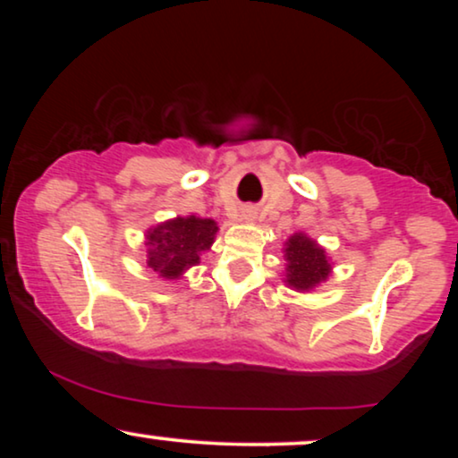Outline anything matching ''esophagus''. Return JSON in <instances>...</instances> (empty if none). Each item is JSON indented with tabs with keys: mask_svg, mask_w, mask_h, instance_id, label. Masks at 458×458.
I'll list each match as a JSON object with an SVG mask.
<instances>
[{
	"mask_svg": "<svg viewBox=\"0 0 458 458\" xmlns=\"http://www.w3.org/2000/svg\"><path fill=\"white\" fill-rule=\"evenodd\" d=\"M243 218H246V221H254V212L246 210V212H243Z\"/></svg>",
	"mask_w": 458,
	"mask_h": 458,
	"instance_id": "obj_1",
	"label": "esophagus"
}]
</instances>
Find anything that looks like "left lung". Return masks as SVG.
Segmentation results:
<instances>
[{"instance_id": "1", "label": "left lung", "mask_w": 458, "mask_h": 458, "mask_svg": "<svg viewBox=\"0 0 458 458\" xmlns=\"http://www.w3.org/2000/svg\"><path fill=\"white\" fill-rule=\"evenodd\" d=\"M284 284L293 292H312L325 284L334 271V262L327 256V250L304 231L287 237L284 243Z\"/></svg>"}]
</instances>
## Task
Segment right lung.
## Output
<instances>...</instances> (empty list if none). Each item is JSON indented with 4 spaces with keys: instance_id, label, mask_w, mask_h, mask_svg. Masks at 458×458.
<instances>
[{
    "instance_id": "obj_1",
    "label": "right lung",
    "mask_w": 458,
    "mask_h": 458,
    "mask_svg": "<svg viewBox=\"0 0 458 458\" xmlns=\"http://www.w3.org/2000/svg\"><path fill=\"white\" fill-rule=\"evenodd\" d=\"M218 225L196 215L174 216L146 231V262L165 281H177L199 265V256L215 243Z\"/></svg>"
}]
</instances>
